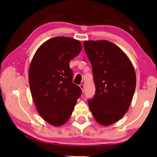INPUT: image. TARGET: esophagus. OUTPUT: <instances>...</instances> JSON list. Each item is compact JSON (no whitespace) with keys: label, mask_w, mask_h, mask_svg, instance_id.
I'll return each mask as SVG.
<instances>
[{"label":"esophagus","mask_w":157,"mask_h":157,"mask_svg":"<svg viewBox=\"0 0 157 157\" xmlns=\"http://www.w3.org/2000/svg\"><path fill=\"white\" fill-rule=\"evenodd\" d=\"M79 87H80V88H81L82 92H84V89H85V86H84V85L83 84H81L80 85H79Z\"/></svg>","instance_id":"obj_1"}]
</instances>
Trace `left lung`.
Masks as SVG:
<instances>
[{
	"label": "left lung",
	"instance_id": "left-lung-1",
	"mask_svg": "<svg viewBox=\"0 0 157 157\" xmlns=\"http://www.w3.org/2000/svg\"><path fill=\"white\" fill-rule=\"evenodd\" d=\"M84 46L95 84L94 96L88 100L90 110L98 123L110 125L131 104L136 84L134 66L125 53L109 41H87Z\"/></svg>",
	"mask_w": 157,
	"mask_h": 157
}]
</instances>
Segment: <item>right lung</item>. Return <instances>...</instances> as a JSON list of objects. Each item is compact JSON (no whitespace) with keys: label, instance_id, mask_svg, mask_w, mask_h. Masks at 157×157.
<instances>
[{"label":"right lung","instance_id":"1","mask_svg":"<svg viewBox=\"0 0 157 157\" xmlns=\"http://www.w3.org/2000/svg\"><path fill=\"white\" fill-rule=\"evenodd\" d=\"M82 50L80 41L54 37L41 45L29 68L32 96L43 119L52 125L65 124L72 114L82 89L73 83L70 61Z\"/></svg>","mask_w":157,"mask_h":157}]
</instances>
